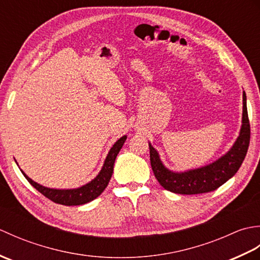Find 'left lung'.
<instances>
[{"instance_id": "left-lung-1", "label": "left lung", "mask_w": 260, "mask_h": 260, "mask_svg": "<svg viewBox=\"0 0 260 260\" xmlns=\"http://www.w3.org/2000/svg\"><path fill=\"white\" fill-rule=\"evenodd\" d=\"M246 92H242V125L238 139L230 150L217 161L206 167L173 172L164 167L157 151L151 143L150 159L154 175L165 190L179 194H200L217 190L237 173L246 157L250 142V124L248 119Z\"/></svg>"}]
</instances>
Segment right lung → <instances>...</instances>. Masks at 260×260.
<instances>
[{"label":"right lung","instance_id":"1","mask_svg":"<svg viewBox=\"0 0 260 260\" xmlns=\"http://www.w3.org/2000/svg\"><path fill=\"white\" fill-rule=\"evenodd\" d=\"M127 139V136H123L115 143L113 147L110 148V151L107 154V157L105 159L103 168L101 172L98 173L95 179L90 181L89 183L82 185L77 189H67V190H59V189H50V187L43 186L41 184L37 183L33 180H31L23 171L21 169L22 174L24 175V178L29 181V183L36 187V189L45 196L46 198L50 199L51 201L63 204V206H80V204H85L95 200L97 197H99L103 193V191L106 189L108 185V182L112 178L113 171H114V163L116 156L119 153L120 148L123 147L124 143Z\"/></svg>","mask_w":260,"mask_h":260}]
</instances>
